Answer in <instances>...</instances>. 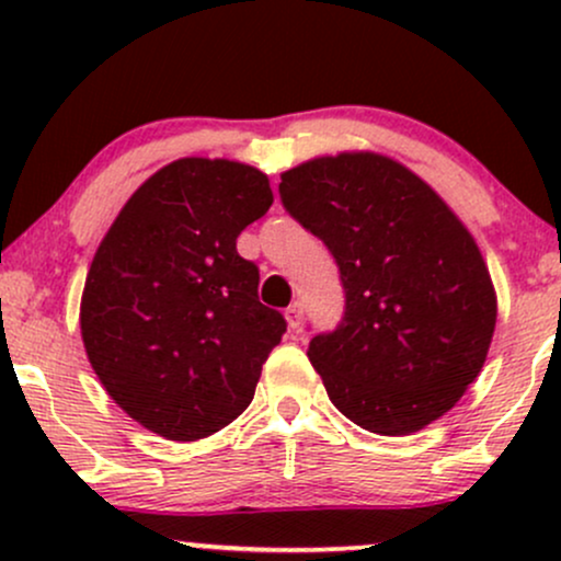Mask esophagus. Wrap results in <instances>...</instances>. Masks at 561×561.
I'll list each match as a JSON object with an SVG mask.
<instances>
[{
	"label": "esophagus",
	"mask_w": 561,
	"mask_h": 561,
	"mask_svg": "<svg viewBox=\"0 0 561 561\" xmlns=\"http://www.w3.org/2000/svg\"><path fill=\"white\" fill-rule=\"evenodd\" d=\"M285 317H287L289 330H298V327L302 324V302H300V300H295L293 306H289L287 311H285Z\"/></svg>",
	"instance_id": "1"
}]
</instances>
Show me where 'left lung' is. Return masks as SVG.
I'll return each mask as SVG.
<instances>
[{
	"mask_svg": "<svg viewBox=\"0 0 561 561\" xmlns=\"http://www.w3.org/2000/svg\"><path fill=\"white\" fill-rule=\"evenodd\" d=\"M279 197L343 282V319L308 345L330 401L379 435L416 433L454 409L495 330L491 274L465 224L416 173L375 152L289 169Z\"/></svg>",
	"mask_w": 561,
	"mask_h": 561,
	"instance_id": "obj_1",
	"label": "left lung"
}]
</instances>
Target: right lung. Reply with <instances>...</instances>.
<instances>
[{"mask_svg": "<svg viewBox=\"0 0 561 561\" xmlns=\"http://www.w3.org/2000/svg\"><path fill=\"white\" fill-rule=\"evenodd\" d=\"M266 173L182 158L128 197L96 248L81 298L92 369L131 420L199 440L248 409L287 321L259 300L237 237L272 208Z\"/></svg>", "mask_w": 561, "mask_h": 561, "instance_id": "1", "label": "right lung"}]
</instances>
